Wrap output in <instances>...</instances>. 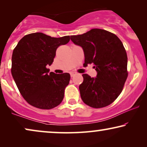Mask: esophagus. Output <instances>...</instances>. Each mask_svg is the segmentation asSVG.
<instances>
[{"label": "esophagus", "mask_w": 147, "mask_h": 147, "mask_svg": "<svg viewBox=\"0 0 147 147\" xmlns=\"http://www.w3.org/2000/svg\"><path fill=\"white\" fill-rule=\"evenodd\" d=\"M70 75H71V77L72 78V77H74V76L76 75V74L74 73V72H71V73H70Z\"/></svg>", "instance_id": "esophagus-1"}]
</instances>
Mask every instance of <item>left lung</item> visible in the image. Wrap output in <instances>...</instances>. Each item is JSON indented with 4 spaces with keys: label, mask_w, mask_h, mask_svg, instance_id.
Instances as JSON below:
<instances>
[{
    "label": "left lung",
    "mask_w": 147,
    "mask_h": 147,
    "mask_svg": "<svg viewBox=\"0 0 147 147\" xmlns=\"http://www.w3.org/2000/svg\"><path fill=\"white\" fill-rule=\"evenodd\" d=\"M71 40L83 48L84 65L94 64L96 78L83 74L80 85L83 102L94 108L106 107L114 102L121 93L128 77L127 55L125 48L115 34L100 29L71 35Z\"/></svg>",
    "instance_id": "left-lung-1"
}]
</instances>
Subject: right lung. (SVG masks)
I'll list each match as a JSON object with an SVG mask.
<instances>
[{
    "instance_id": "right-lung-1",
    "label": "right lung",
    "mask_w": 147,
    "mask_h": 147,
    "mask_svg": "<svg viewBox=\"0 0 147 147\" xmlns=\"http://www.w3.org/2000/svg\"><path fill=\"white\" fill-rule=\"evenodd\" d=\"M69 36L51 37L42 33L24 36L13 50L11 74L24 99L30 105L49 110L61 104L70 74L50 72L56 50L69 41Z\"/></svg>"
}]
</instances>
